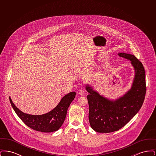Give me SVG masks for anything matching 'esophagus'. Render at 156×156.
I'll return each instance as SVG.
<instances>
[{"instance_id": "1", "label": "esophagus", "mask_w": 156, "mask_h": 156, "mask_svg": "<svg viewBox=\"0 0 156 156\" xmlns=\"http://www.w3.org/2000/svg\"><path fill=\"white\" fill-rule=\"evenodd\" d=\"M84 93H85V90L83 89H80L79 90V94H80V95H83L84 94Z\"/></svg>"}]
</instances>
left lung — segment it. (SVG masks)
I'll return each mask as SVG.
<instances>
[{
    "mask_svg": "<svg viewBox=\"0 0 156 156\" xmlns=\"http://www.w3.org/2000/svg\"><path fill=\"white\" fill-rule=\"evenodd\" d=\"M119 55L130 60L135 69L133 85L123 97L111 101L86 87L89 93L87 96L89 123L97 132L111 133L125 126L140 109L145 98L146 74L142 63L132 54L119 53Z\"/></svg>",
    "mask_w": 156,
    "mask_h": 156,
    "instance_id": "1",
    "label": "left lung"
}]
</instances>
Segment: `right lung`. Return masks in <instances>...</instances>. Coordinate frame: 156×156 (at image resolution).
Instances as JSON below:
<instances>
[{"label":"right lung","instance_id":"add662e5","mask_svg":"<svg viewBox=\"0 0 156 156\" xmlns=\"http://www.w3.org/2000/svg\"><path fill=\"white\" fill-rule=\"evenodd\" d=\"M75 95V92L69 93L61 99L53 110L42 115L24 113L15 106L10 97L9 100L16 113L26 125L36 131L50 133L57 131L62 126L67 116L68 108L74 100Z\"/></svg>","mask_w":156,"mask_h":156}]
</instances>
